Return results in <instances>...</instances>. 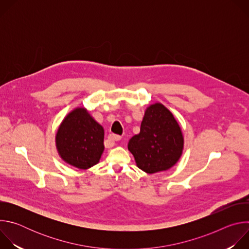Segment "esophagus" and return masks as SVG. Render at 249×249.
<instances>
[{
	"label": "esophagus",
	"mask_w": 249,
	"mask_h": 249,
	"mask_svg": "<svg viewBox=\"0 0 249 249\" xmlns=\"http://www.w3.org/2000/svg\"><path fill=\"white\" fill-rule=\"evenodd\" d=\"M108 139L112 142H118L121 140V136H118V135H114V134H111L108 136Z\"/></svg>",
	"instance_id": "esophagus-1"
}]
</instances>
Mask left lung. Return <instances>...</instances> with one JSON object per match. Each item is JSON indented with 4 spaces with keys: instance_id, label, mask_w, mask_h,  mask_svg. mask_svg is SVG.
Returning a JSON list of instances; mask_svg holds the SVG:
<instances>
[{
    "instance_id": "left-lung-1",
    "label": "left lung",
    "mask_w": 249,
    "mask_h": 249,
    "mask_svg": "<svg viewBox=\"0 0 249 249\" xmlns=\"http://www.w3.org/2000/svg\"><path fill=\"white\" fill-rule=\"evenodd\" d=\"M183 148L184 137L178 122L160 102L148 106L140 133L128 144L137 166L149 174L171 168L179 160Z\"/></svg>"
}]
</instances>
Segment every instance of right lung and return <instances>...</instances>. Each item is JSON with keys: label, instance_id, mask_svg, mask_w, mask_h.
<instances>
[{"label": "right lung", "instance_id": "1", "mask_svg": "<svg viewBox=\"0 0 249 249\" xmlns=\"http://www.w3.org/2000/svg\"><path fill=\"white\" fill-rule=\"evenodd\" d=\"M104 130L85 107H77L61 122L55 137L60 158L79 169L99 162L104 151Z\"/></svg>", "mask_w": 249, "mask_h": 249}]
</instances>
